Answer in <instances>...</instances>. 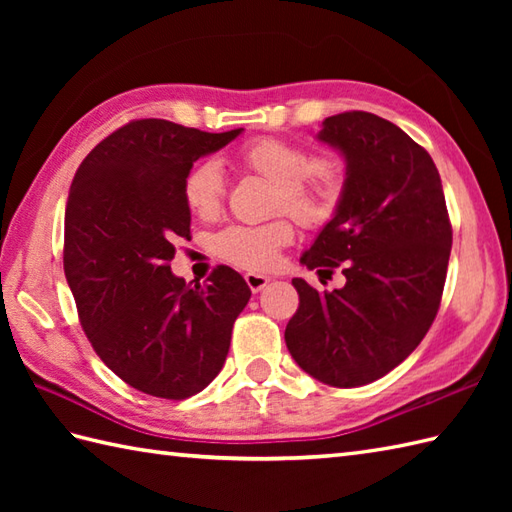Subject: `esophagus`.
Returning a JSON list of instances; mask_svg holds the SVG:
<instances>
[{
	"label": "esophagus",
	"instance_id": "1",
	"mask_svg": "<svg viewBox=\"0 0 512 512\" xmlns=\"http://www.w3.org/2000/svg\"><path fill=\"white\" fill-rule=\"evenodd\" d=\"M244 279H246L248 288L253 290V292H262V290L270 284V277H266V275H259V273H246V275H244Z\"/></svg>",
	"mask_w": 512,
	"mask_h": 512
}]
</instances>
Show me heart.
I'll list each match as a JSON object with an SVG mask.
<instances>
[{"label": "heart", "mask_w": 512, "mask_h": 512, "mask_svg": "<svg viewBox=\"0 0 512 512\" xmlns=\"http://www.w3.org/2000/svg\"><path fill=\"white\" fill-rule=\"evenodd\" d=\"M239 162L270 184H275L273 209L284 211L306 226L325 224L341 200L343 178L332 158H314L301 145L279 138H257L237 154ZM182 195L189 211L209 220L222 206L224 173L215 160H202L191 167L182 182ZM295 237L284 217L266 224H231L211 239V250L226 264L244 270H270L279 250Z\"/></svg>", "instance_id": "1"}]
</instances>
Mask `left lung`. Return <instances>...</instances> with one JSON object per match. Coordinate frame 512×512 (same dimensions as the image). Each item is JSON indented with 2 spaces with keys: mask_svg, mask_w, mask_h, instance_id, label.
<instances>
[{
  "mask_svg": "<svg viewBox=\"0 0 512 512\" xmlns=\"http://www.w3.org/2000/svg\"><path fill=\"white\" fill-rule=\"evenodd\" d=\"M345 158L332 220L301 264L341 268L345 286L319 292L292 279L299 310L286 325L297 365L332 387L374 383L416 350L436 319L451 255V222L431 156L369 112L323 121L317 136Z\"/></svg>",
  "mask_w": 512,
  "mask_h": 512,
  "instance_id": "8db88e82",
  "label": "left lung"
}]
</instances>
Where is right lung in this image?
<instances>
[{
    "label": "right lung",
    "instance_id": "1",
    "mask_svg": "<svg viewBox=\"0 0 512 512\" xmlns=\"http://www.w3.org/2000/svg\"><path fill=\"white\" fill-rule=\"evenodd\" d=\"M244 129L200 132L162 118L116 129L81 162L65 206L63 270L101 361L143 394L184 400L220 374L250 288L217 266L209 284L171 273L189 237L182 182Z\"/></svg>",
    "mask_w": 512,
    "mask_h": 512
}]
</instances>
